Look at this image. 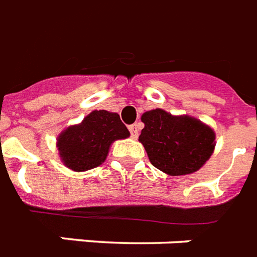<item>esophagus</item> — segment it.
Returning a JSON list of instances; mask_svg holds the SVG:
<instances>
[{
  "instance_id": "obj_1",
  "label": "esophagus",
  "mask_w": 257,
  "mask_h": 257,
  "mask_svg": "<svg viewBox=\"0 0 257 257\" xmlns=\"http://www.w3.org/2000/svg\"><path fill=\"white\" fill-rule=\"evenodd\" d=\"M128 130H130V133H131V138L133 139L138 138L139 130H138V126H137V124H133V126L128 127Z\"/></svg>"
}]
</instances>
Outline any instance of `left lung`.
Segmentation results:
<instances>
[{
	"label": "left lung",
	"mask_w": 257,
	"mask_h": 257,
	"mask_svg": "<svg viewBox=\"0 0 257 257\" xmlns=\"http://www.w3.org/2000/svg\"><path fill=\"white\" fill-rule=\"evenodd\" d=\"M139 142L154 167L171 176L190 175L204 166L215 150V131L190 115H172L162 108L142 114Z\"/></svg>",
	"instance_id": "left-lung-1"
}]
</instances>
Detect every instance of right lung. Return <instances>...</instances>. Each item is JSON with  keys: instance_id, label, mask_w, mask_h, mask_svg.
Returning <instances> with one entry per match:
<instances>
[{"instance_id": "1", "label": "right lung", "mask_w": 257, "mask_h": 257, "mask_svg": "<svg viewBox=\"0 0 257 257\" xmlns=\"http://www.w3.org/2000/svg\"><path fill=\"white\" fill-rule=\"evenodd\" d=\"M128 137L130 133L116 112L94 110L81 123L69 126L58 135L57 149L67 168L83 172L100 166L112 143Z\"/></svg>"}]
</instances>
